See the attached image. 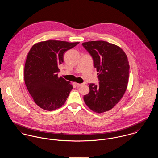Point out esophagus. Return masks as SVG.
I'll return each mask as SVG.
<instances>
[{
  "instance_id": "1",
  "label": "esophagus",
  "mask_w": 158,
  "mask_h": 158,
  "mask_svg": "<svg viewBox=\"0 0 158 158\" xmlns=\"http://www.w3.org/2000/svg\"><path fill=\"white\" fill-rule=\"evenodd\" d=\"M76 85L77 87H81V85H82V84H76Z\"/></svg>"
}]
</instances>
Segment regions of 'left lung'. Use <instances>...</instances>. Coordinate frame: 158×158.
I'll return each instance as SVG.
<instances>
[{"label":"left lung","instance_id":"8db88e82","mask_svg":"<svg viewBox=\"0 0 158 158\" xmlns=\"http://www.w3.org/2000/svg\"><path fill=\"white\" fill-rule=\"evenodd\" d=\"M92 57L99 85L90 84L89 92L84 96L88 107L102 113L109 111L123 98L128 81L130 66L127 56L118 46L103 40L82 44Z\"/></svg>","mask_w":158,"mask_h":158}]
</instances>
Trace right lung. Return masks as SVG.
Returning <instances> with one entry per match:
<instances>
[{"instance_id": "right-lung-1", "label": "right lung", "mask_w": 158, "mask_h": 158, "mask_svg": "<svg viewBox=\"0 0 158 158\" xmlns=\"http://www.w3.org/2000/svg\"><path fill=\"white\" fill-rule=\"evenodd\" d=\"M79 42L49 40L35 44L28 54L24 69L26 87L35 104L53 111L64 105L73 89L70 82L58 77V66L64 53Z\"/></svg>"}]
</instances>
